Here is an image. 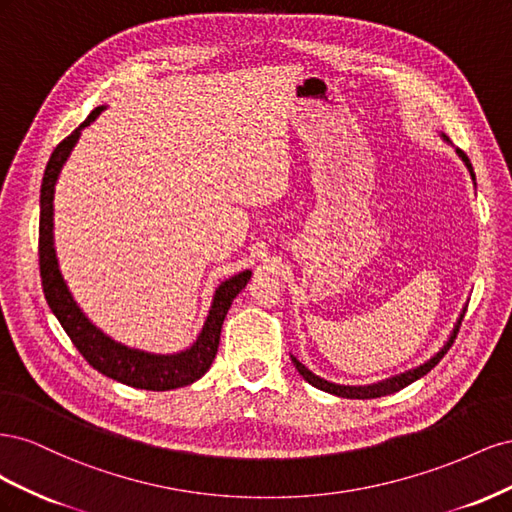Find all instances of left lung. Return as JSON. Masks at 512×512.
Masks as SVG:
<instances>
[{
	"label": "left lung",
	"instance_id": "1",
	"mask_svg": "<svg viewBox=\"0 0 512 512\" xmlns=\"http://www.w3.org/2000/svg\"><path fill=\"white\" fill-rule=\"evenodd\" d=\"M442 136H444V134H442ZM444 141H448L446 136H444ZM457 153H459V158H461L463 162H466V166H468V170H470V175H472V179H474V168H472L468 156H466V153H463L461 149H457ZM463 314H466V307H463V312H461V316H459V320H457V324H455V329H453L451 337H448V342L444 344V348H442L438 354H433L427 363H423V365H418V367L406 371V374L386 378V380L376 382V384H367V386H344V384H335V382H329V380H324V378L312 374V371H309L303 363H299L297 359H294V356H290V359H292L294 367H297L299 374H301L309 384L316 386V389H320V391H327V393H331V395L346 397V399H374V397H382V395H391V393H397V391L404 389V386L412 384L414 380L423 378L425 374H429V371L442 361V356L448 352V348H451L453 342H455V337H457L459 327H461Z\"/></svg>",
	"mask_w": 512,
	"mask_h": 512
}]
</instances>
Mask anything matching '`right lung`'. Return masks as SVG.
<instances>
[{"mask_svg":"<svg viewBox=\"0 0 512 512\" xmlns=\"http://www.w3.org/2000/svg\"><path fill=\"white\" fill-rule=\"evenodd\" d=\"M106 106H98L89 113V117L76 128L70 136L61 141L51 153L49 164L44 168L42 188H40V235H38V256H40V277L44 299L49 303L51 312L59 320L61 327L72 339L85 361L98 369L106 378H113L121 384L134 386L145 391H170L181 389L196 382L200 376L207 374L215 354L220 346L222 324L228 309L237 294L247 286L252 271H243L230 280L222 282L213 294V303L209 316L203 324V331L196 337V342L183 352L177 354H151L145 350L128 348L108 335H104L94 322H91L83 309L76 305L70 294L64 277L59 271V262L53 243V194L55 181L59 177L61 166L66 164L70 151L79 141L81 130L87 128L91 121L104 111Z\"/></svg>","mask_w":512,"mask_h":512,"instance_id":"obj_1","label":"right lung"}]
</instances>
